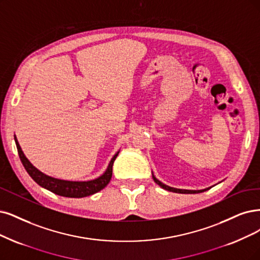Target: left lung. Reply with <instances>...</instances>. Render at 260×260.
<instances>
[{
	"mask_svg": "<svg viewBox=\"0 0 260 260\" xmlns=\"http://www.w3.org/2000/svg\"><path fill=\"white\" fill-rule=\"evenodd\" d=\"M152 178L153 180H154L155 183L157 185H159L161 188H164L166 190H169V191H174V193H180V194H198V193H203V191H206L208 189H210L212 186L210 187H207V188H204V189H182V188H176V187H171V186H168L164 183H161V182L159 180H157L154 176V174H153L152 171Z\"/></svg>",
	"mask_w": 260,
	"mask_h": 260,
	"instance_id": "1",
	"label": "left lung"
}]
</instances>
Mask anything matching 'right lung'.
Masks as SVG:
<instances>
[{"label":"right lung","instance_id":"1","mask_svg":"<svg viewBox=\"0 0 260 260\" xmlns=\"http://www.w3.org/2000/svg\"><path fill=\"white\" fill-rule=\"evenodd\" d=\"M15 142L17 146L19 157H20L23 167L25 168L27 174L30 175V177L36 182V183L40 186L52 191V193L56 195H60L63 197H70V198H82V197L90 196L102 190L105 186H107L112 176L113 161L115 158H117L120 152L119 150L117 153H115L113 157L111 158V160L109 161L107 169H106L104 171V174L101 175L100 177L95 178L93 180H88V181H69V180H62V179H56V178L50 177L44 174V172H42L41 170H38L35 166L32 165V162L24 155V153L17 140L16 135H15Z\"/></svg>","mask_w":260,"mask_h":260}]
</instances>
